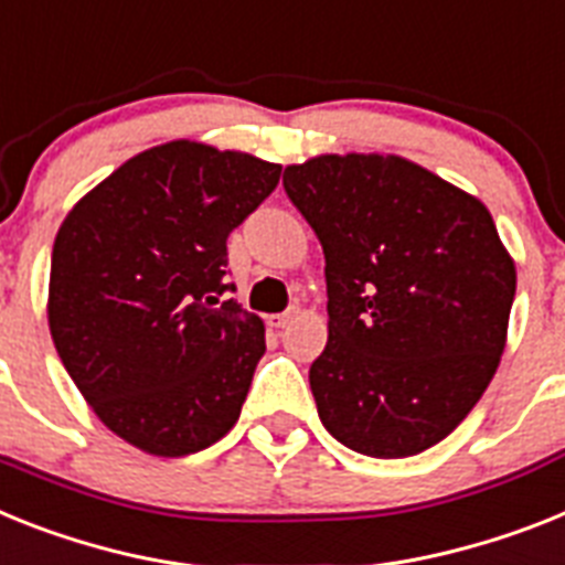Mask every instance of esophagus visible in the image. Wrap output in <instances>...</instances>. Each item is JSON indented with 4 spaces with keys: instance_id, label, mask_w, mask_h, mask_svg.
I'll use <instances>...</instances> for the list:
<instances>
[{
    "instance_id": "obj_1",
    "label": "esophagus",
    "mask_w": 565,
    "mask_h": 565,
    "mask_svg": "<svg viewBox=\"0 0 565 565\" xmlns=\"http://www.w3.org/2000/svg\"><path fill=\"white\" fill-rule=\"evenodd\" d=\"M296 316H298L296 307L287 312H278V316H269V327H275V330H284L287 324H292V319H296Z\"/></svg>"
}]
</instances>
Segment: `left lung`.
<instances>
[{
    "instance_id": "8db88e82",
    "label": "left lung",
    "mask_w": 565,
    "mask_h": 565,
    "mask_svg": "<svg viewBox=\"0 0 565 565\" xmlns=\"http://www.w3.org/2000/svg\"><path fill=\"white\" fill-rule=\"evenodd\" d=\"M284 189L324 249L321 425L364 457L422 454L471 414L505 350L516 269L494 217L399 154H319L287 166Z\"/></svg>"
}]
</instances>
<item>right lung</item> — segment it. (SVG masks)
<instances>
[{"label": "right lung", "instance_id": "1", "mask_svg": "<svg viewBox=\"0 0 565 565\" xmlns=\"http://www.w3.org/2000/svg\"><path fill=\"white\" fill-rule=\"evenodd\" d=\"M281 166L194 140L154 146L74 203L51 253L49 327L108 430L186 457L238 422L264 321L221 301L226 238Z\"/></svg>", "mask_w": 565, "mask_h": 565}]
</instances>
